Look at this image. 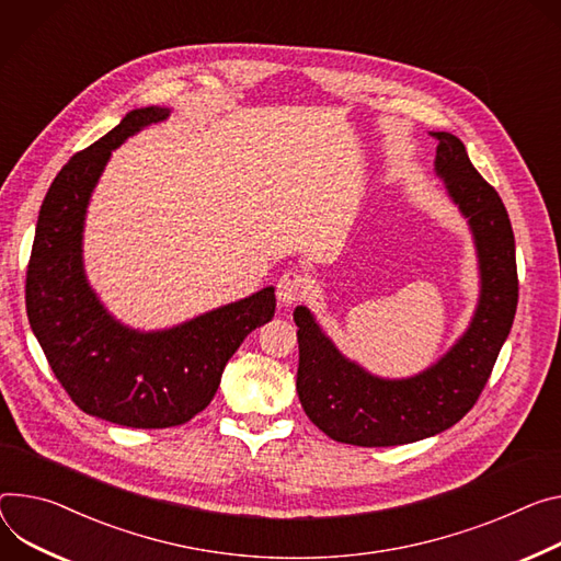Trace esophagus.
<instances>
[{"label": "esophagus", "mask_w": 561, "mask_h": 561, "mask_svg": "<svg viewBox=\"0 0 561 561\" xmlns=\"http://www.w3.org/2000/svg\"><path fill=\"white\" fill-rule=\"evenodd\" d=\"M309 290V279L304 277L297 271H288L277 279V299L284 304V307H290V304L299 301Z\"/></svg>", "instance_id": "1"}]
</instances>
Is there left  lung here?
Instances as JSON below:
<instances>
[{
  "mask_svg": "<svg viewBox=\"0 0 561 561\" xmlns=\"http://www.w3.org/2000/svg\"><path fill=\"white\" fill-rule=\"evenodd\" d=\"M438 140L434 170L468 219L479 260V301L470 327L447 353L410 378H380L348 360L307 307H297V393L327 436L360 447L430 438L461 421L483 391L513 329L519 299L515 234L496 190L474 170L466 145L449 131Z\"/></svg>",
  "mask_w": 561,
  "mask_h": 561,
  "instance_id": "8db88e82",
  "label": "left lung"
}]
</instances>
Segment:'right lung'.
<instances>
[{
    "label": "right lung",
    "instance_id": "right-lung-1",
    "mask_svg": "<svg viewBox=\"0 0 561 561\" xmlns=\"http://www.w3.org/2000/svg\"><path fill=\"white\" fill-rule=\"evenodd\" d=\"M170 116L168 107L129 112L60 170L39 208L26 271L31 329L71 400L89 416L163 430L206 410L221 374L250 331L275 316V288L161 331L118 322L91 288L82 262L87 208L112 151Z\"/></svg>",
    "mask_w": 561,
    "mask_h": 561
}]
</instances>
